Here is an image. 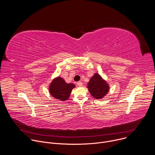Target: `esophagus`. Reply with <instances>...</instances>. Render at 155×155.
Here are the masks:
<instances>
[{
  "label": "esophagus",
  "mask_w": 155,
  "mask_h": 155,
  "mask_svg": "<svg viewBox=\"0 0 155 155\" xmlns=\"http://www.w3.org/2000/svg\"><path fill=\"white\" fill-rule=\"evenodd\" d=\"M77 86H79V87H81V86H83V83H82V82H81V81H78V82H77Z\"/></svg>",
  "instance_id": "34e87169"
}]
</instances>
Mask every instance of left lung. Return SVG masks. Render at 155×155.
Masks as SVG:
<instances>
[{
	"label": "left lung",
	"instance_id": "left-lung-1",
	"mask_svg": "<svg viewBox=\"0 0 155 155\" xmlns=\"http://www.w3.org/2000/svg\"><path fill=\"white\" fill-rule=\"evenodd\" d=\"M87 84L91 95L97 99L104 98L110 90L108 83L98 73L94 74Z\"/></svg>",
	"mask_w": 155,
	"mask_h": 155
}]
</instances>
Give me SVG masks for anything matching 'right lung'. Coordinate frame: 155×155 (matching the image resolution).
<instances>
[{"label": "right lung", "mask_w": 155, "mask_h": 155, "mask_svg": "<svg viewBox=\"0 0 155 155\" xmlns=\"http://www.w3.org/2000/svg\"><path fill=\"white\" fill-rule=\"evenodd\" d=\"M75 87L73 83H67L61 77L54 78L49 85V93L54 98L65 101L69 99L72 90Z\"/></svg>", "instance_id": "right-lung-1"}]
</instances>
